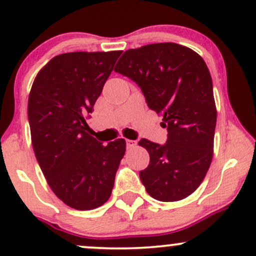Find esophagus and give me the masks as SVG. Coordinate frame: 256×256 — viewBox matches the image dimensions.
Here are the masks:
<instances>
[{
	"instance_id": "34e87169",
	"label": "esophagus",
	"mask_w": 256,
	"mask_h": 256,
	"mask_svg": "<svg viewBox=\"0 0 256 256\" xmlns=\"http://www.w3.org/2000/svg\"><path fill=\"white\" fill-rule=\"evenodd\" d=\"M137 146L136 140H126V146L128 148H134Z\"/></svg>"
}]
</instances>
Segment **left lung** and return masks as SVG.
<instances>
[{
    "instance_id": "1",
    "label": "left lung",
    "mask_w": 256,
    "mask_h": 256,
    "mask_svg": "<svg viewBox=\"0 0 256 256\" xmlns=\"http://www.w3.org/2000/svg\"><path fill=\"white\" fill-rule=\"evenodd\" d=\"M114 71L140 88L168 132L164 146L146 138L138 142L150 156L140 172L146 192L162 202L188 198L202 183L213 158L216 108L207 64L188 46L154 43L126 50Z\"/></svg>"
}]
</instances>
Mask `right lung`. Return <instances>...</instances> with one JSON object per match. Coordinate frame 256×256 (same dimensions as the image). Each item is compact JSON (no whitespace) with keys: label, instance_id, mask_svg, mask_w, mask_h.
Wrapping results in <instances>:
<instances>
[{"label":"right lung","instance_id":"obj_1","mask_svg":"<svg viewBox=\"0 0 256 256\" xmlns=\"http://www.w3.org/2000/svg\"><path fill=\"white\" fill-rule=\"evenodd\" d=\"M120 54L56 55L38 72L28 95L31 140L40 170L55 195L78 210L108 201L126 150L125 140L102 144L86 124Z\"/></svg>","mask_w":256,"mask_h":256}]
</instances>
